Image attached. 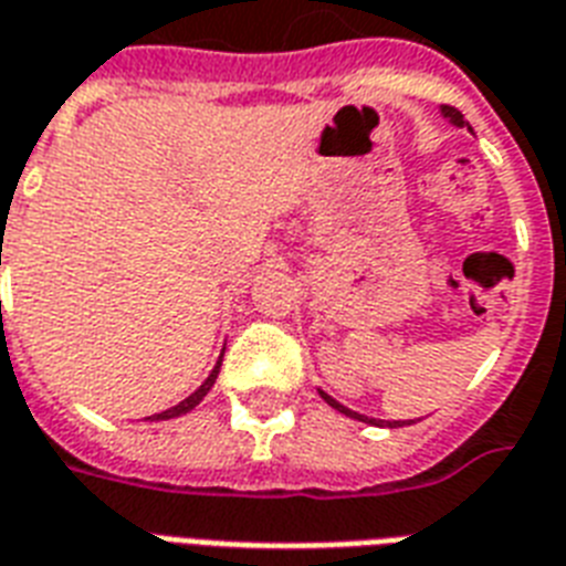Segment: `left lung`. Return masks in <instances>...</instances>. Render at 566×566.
Listing matches in <instances>:
<instances>
[{
	"label": "left lung",
	"instance_id": "1",
	"mask_svg": "<svg viewBox=\"0 0 566 566\" xmlns=\"http://www.w3.org/2000/svg\"><path fill=\"white\" fill-rule=\"evenodd\" d=\"M440 112H442V117H449V120H451V124H454V126H467V120H463V115H461V112H458V108H451V105H442ZM318 396H322L324 401H327V405L333 407V410H339V413L352 416V419H360V422L378 424V428H384V424H387V428H398V424H410V422H413V419H410V422H384V419H369V416L354 413V410H348V407H345V405H339V401H336V398L327 396L324 389H318Z\"/></svg>",
	"mask_w": 566,
	"mask_h": 566
}]
</instances>
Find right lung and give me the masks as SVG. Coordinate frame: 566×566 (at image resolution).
Segmentation results:
<instances>
[{
  "mask_svg": "<svg viewBox=\"0 0 566 566\" xmlns=\"http://www.w3.org/2000/svg\"><path fill=\"white\" fill-rule=\"evenodd\" d=\"M218 371H221V357H218V363H214V369L209 371V378H206L203 384H200V387H197L195 392H191V396L186 398V401H179V405L168 407V410H161V413L147 416V422H161V419H177V416L188 413V410H195V407L200 405V401H203V398H206V392H209V389H212L214 378H218Z\"/></svg>",
  "mask_w": 566,
  "mask_h": 566,
  "instance_id": "add662e5",
  "label": "right lung"
}]
</instances>
